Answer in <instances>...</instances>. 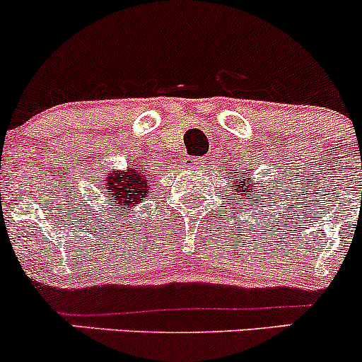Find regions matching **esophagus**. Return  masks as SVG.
I'll return each mask as SVG.
<instances>
[{"label": "esophagus", "mask_w": 362, "mask_h": 362, "mask_svg": "<svg viewBox=\"0 0 362 362\" xmlns=\"http://www.w3.org/2000/svg\"><path fill=\"white\" fill-rule=\"evenodd\" d=\"M188 162H189V163H199V162H197L195 158H193V160H188Z\"/></svg>", "instance_id": "34e87169"}]
</instances>
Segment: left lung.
Wrapping results in <instances>:
<instances>
[{
  "mask_svg": "<svg viewBox=\"0 0 362 362\" xmlns=\"http://www.w3.org/2000/svg\"><path fill=\"white\" fill-rule=\"evenodd\" d=\"M237 176L240 177V180L233 182V185L238 186V188H240V195H244V197H245V193H247L249 189H251V188H249V182H247V180H244V177H242L240 174H237ZM256 193H262V195H252V193H251V197H255L256 200L262 199V197H264V189H263V188H262V192H259V189H256Z\"/></svg>",
  "mask_w": 362,
  "mask_h": 362,
  "instance_id": "left-lung-1",
  "label": "left lung"
}]
</instances>
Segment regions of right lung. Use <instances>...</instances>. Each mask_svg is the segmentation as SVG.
I'll return each mask as SVG.
<instances>
[{
  "mask_svg": "<svg viewBox=\"0 0 362 362\" xmlns=\"http://www.w3.org/2000/svg\"><path fill=\"white\" fill-rule=\"evenodd\" d=\"M104 189L107 192V206L111 214L122 216V212L132 209L136 204L143 202L150 192V176L141 170L139 165L129 167L127 170H110Z\"/></svg>",
  "mask_w": 362,
  "mask_h": 362,
  "instance_id": "add662e5",
  "label": "right lung"
}]
</instances>
